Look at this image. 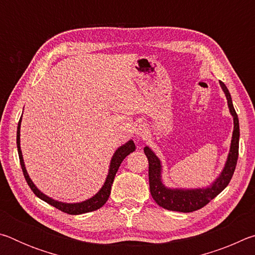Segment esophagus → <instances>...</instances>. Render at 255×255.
<instances>
[{
    "label": "esophagus",
    "instance_id": "34e87169",
    "mask_svg": "<svg viewBox=\"0 0 255 255\" xmlns=\"http://www.w3.org/2000/svg\"><path fill=\"white\" fill-rule=\"evenodd\" d=\"M147 132H148L147 125H146V124H139V125H138V127L136 129V135L138 137L145 138V136L147 135Z\"/></svg>",
    "mask_w": 255,
    "mask_h": 255
}]
</instances>
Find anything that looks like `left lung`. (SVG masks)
Masks as SVG:
<instances>
[{"instance_id":"obj_1","label":"left lung","mask_w":255,"mask_h":255,"mask_svg":"<svg viewBox=\"0 0 255 255\" xmlns=\"http://www.w3.org/2000/svg\"><path fill=\"white\" fill-rule=\"evenodd\" d=\"M221 86L225 93L228 108L234 118V130H233L232 144L230 154H228L227 162L225 164L223 172L218 179L211 184V187L206 189H193V190H182V189H169L162 183L161 181V162L156 157L150 148L147 146L144 148V153L148 159V179H149V190L153 199L162 208L173 211H181V213H192L205 207L208 202L218 196L225 189L232 176L234 174L237 158H239V140H240V124L237 114L233 106L231 93L226 88V85L221 81Z\"/></svg>"}]
</instances>
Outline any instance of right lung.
<instances>
[{"label": "right lung", "mask_w": 255, "mask_h": 255, "mask_svg": "<svg viewBox=\"0 0 255 255\" xmlns=\"http://www.w3.org/2000/svg\"><path fill=\"white\" fill-rule=\"evenodd\" d=\"M20 125H21V119L19 120L18 124V130H16V146H18V153H19V159H20V164H21V169H22L24 179L27 181L28 185L30 187V189L32 190V192L36 195L38 198H40L41 200L46 201L47 204H49L51 206H54L55 208L59 209L63 213L70 214V215H81V214H85V213H90V211H94L106 204L108 198L110 196L111 192V185L114 183V179L116 176V173L119 169L120 164L125 159V157L129 155L130 153H132L133 150L136 149V146L133 144L132 140H129L128 143H126L125 145H123L122 147H119L114 156H112L111 163H110V169H109V173H108L107 180L103 187L101 188L100 191H99L96 196H93L90 199L85 200L83 202H79V204H64V202H59L56 201L51 198L45 196L44 193L40 192L39 190L36 188V185L33 184V182L30 180L29 175L27 173V170L24 167V162L22 158V153H21V148H20Z\"/></svg>", "instance_id": "add662e5"}]
</instances>
